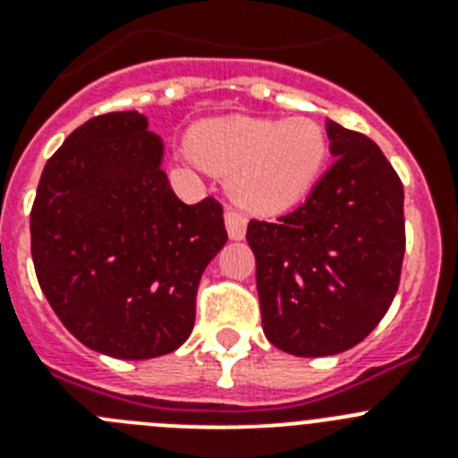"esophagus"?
<instances>
[{
    "label": "esophagus",
    "mask_w": 458,
    "mask_h": 458,
    "mask_svg": "<svg viewBox=\"0 0 458 458\" xmlns=\"http://www.w3.org/2000/svg\"><path fill=\"white\" fill-rule=\"evenodd\" d=\"M225 225H226V232H229V238H232V241H242V238H245L248 217L242 216V213H238V210H233V208H226Z\"/></svg>",
    "instance_id": "34e87169"
}]
</instances>
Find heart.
<instances>
[{"instance_id":"heart-1","label":"heart","mask_w":458,"mask_h":458,"mask_svg":"<svg viewBox=\"0 0 458 458\" xmlns=\"http://www.w3.org/2000/svg\"><path fill=\"white\" fill-rule=\"evenodd\" d=\"M190 151L229 176L232 197L254 213H279L302 201L327 163V135L317 121L225 116L194 125Z\"/></svg>"}]
</instances>
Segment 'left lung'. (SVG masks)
Masks as SVG:
<instances>
[{
	"label": "left lung",
	"instance_id": "1",
	"mask_svg": "<svg viewBox=\"0 0 458 458\" xmlns=\"http://www.w3.org/2000/svg\"><path fill=\"white\" fill-rule=\"evenodd\" d=\"M335 165L305 204L252 220L264 333L298 358L353 349L386 317L402 277L403 185L374 141L327 121Z\"/></svg>",
	"mask_w": 458,
	"mask_h": 458
}]
</instances>
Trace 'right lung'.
Here are the masks:
<instances>
[{"label": "right lung", "mask_w": 458, "mask_h": 458, "mask_svg": "<svg viewBox=\"0 0 458 458\" xmlns=\"http://www.w3.org/2000/svg\"><path fill=\"white\" fill-rule=\"evenodd\" d=\"M163 140L135 109L89 119L47 160L31 208L36 277L84 346L119 360L172 353L194 326L197 286L225 248L222 206H188Z\"/></svg>", "instance_id": "add662e5"}]
</instances>
